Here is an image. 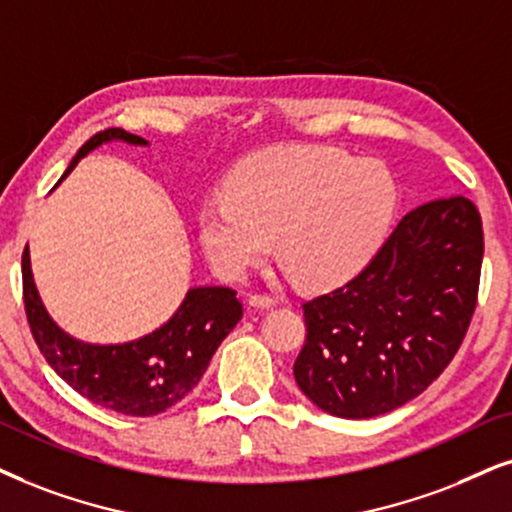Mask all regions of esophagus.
Returning <instances> with one entry per match:
<instances>
[{"label": "esophagus", "mask_w": 512, "mask_h": 512, "mask_svg": "<svg viewBox=\"0 0 512 512\" xmlns=\"http://www.w3.org/2000/svg\"><path fill=\"white\" fill-rule=\"evenodd\" d=\"M250 304L257 309H269L276 304V297L269 293H255V295H250Z\"/></svg>", "instance_id": "34e87169"}]
</instances>
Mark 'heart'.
<instances>
[{
    "label": "heart",
    "instance_id": "obj_1",
    "mask_svg": "<svg viewBox=\"0 0 512 512\" xmlns=\"http://www.w3.org/2000/svg\"><path fill=\"white\" fill-rule=\"evenodd\" d=\"M208 198L198 234L219 276L238 281L276 255L297 283L321 288L352 276L378 248L394 212V184L378 163L338 148H269Z\"/></svg>",
    "mask_w": 512,
    "mask_h": 512
}]
</instances>
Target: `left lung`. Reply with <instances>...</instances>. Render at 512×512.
Here are the masks:
<instances>
[{
	"mask_svg": "<svg viewBox=\"0 0 512 512\" xmlns=\"http://www.w3.org/2000/svg\"><path fill=\"white\" fill-rule=\"evenodd\" d=\"M482 255V217L470 198L406 212L357 276L302 304L300 390L321 411L354 420L428 390L468 333Z\"/></svg>",
	"mask_w": 512,
	"mask_h": 512,
	"instance_id": "left-lung-1",
	"label": "left lung"
}]
</instances>
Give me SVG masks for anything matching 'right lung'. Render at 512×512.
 <instances>
[{
	"label": "right lung",
	"instance_id": "obj_1",
	"mask_svg": "<svg viewBox=\"0 0 512 512\" xmlns=\"http://www.w3.org/2000/svg\"><path fill=\"white\" fill-rule=\"evenodd\" d=\"M111 139L146 144L122 127H108L77 151L66 174ZM23 304L32 338L49 366L84 399L137 418L158 416L179 404L198 385L212 354L243 316L236 290L191 288L177 314L146 338L127 345H87L63 333L44 312L32 283L28 245L23 250Z\"/></svg>",
	"mask_w": 512,
	"mask_h": 512
}]
</instances>
